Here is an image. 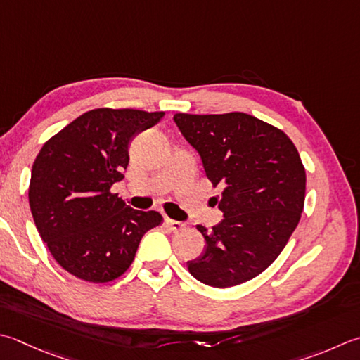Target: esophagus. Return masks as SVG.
<instances>
[{
    "instance_id": "esophagus-1",
    "label": "esophagus",
    "mask_w": 360,
    "mask_h": 360,
    "mask_svg": "<svg viewBox=\"0 0 360 360\" xmlns=\"http://www.w3.org/2000/svg\"><path fill=\"white\" fill-rule=\"evenodd\" d=\"M165 224L168 228H170L172 231H174V232H178V231H181V229H184V223H181V221H176V220H172V218H165Z\"/></svg>"
}]
</instances>
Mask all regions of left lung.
Segmentation results:
<instances>
[{"label": "left lung", "instance_id": "left-lung-1", "mask_svg": "<svg viewBox=\"0 0 360 360\" xmlns=\"http://www.w3.org/2000/svg\"><path fill=\"white\" fill-rule=\"evenodd\" d=\"M182 136L198 151L223 220L196 226L206 248L188 260L200 283L226 288L246 283L274 262L298 226L306 196V170L285 134L243 112L176 114Z\"/></svg>", "mask_w": 360, "mask_h": 360}]
</instances>
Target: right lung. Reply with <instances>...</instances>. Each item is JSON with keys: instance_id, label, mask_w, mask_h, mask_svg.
<instances>
[{"instance_id": "1", "label": "right lung", "mask_w": 360, "mask_h": 360, "mask_svg": "<svg viewBox=\"0 0 360 360\" xmlns=\"http://www.w3.org/2000/svg\"><path fill=\"white\" fill-rule=\"evenodd\" d=\"M165 112L94 109L41 146L34 160L30 206L39 234L63 270L109 283L129 269L156 210H136L110 193L129 164L131 140Z\"/></svg>"}]
</instances>
